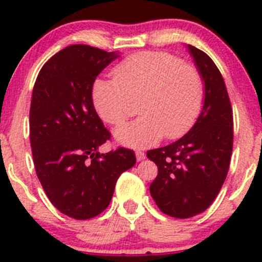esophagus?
Segmentation results:
<instances>
[{
	"mask_svg": "<svg viewBox=\"0 0 262 262\" xmlns=\"http://www.w3.org/2000/svg\"><path fill=\"white\" fill-rule=\"evenodd\" d=\"M144 158H145V154H144V151H141V150L136 151V159H138V161H143Z\"/></svg>",
	"mask_w": 262,
	"mask_h": 262,
	"instance_id": "34e87169",
	"label": "esophagus"
}]
</instances>
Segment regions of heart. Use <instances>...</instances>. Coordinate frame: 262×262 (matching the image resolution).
Segmentation results:
<instances>
[{
	"label": "heart",
	"mask_w": 262,
	"mask_h": 262,
	"mask_svg": "<svg viewBox=\"0 0 262 262\" xmlns=\"http://www.w3.org/2000/svg\"><path fill=\"white\" fill-rule=\"evenodd\" d=\"M113 78L94 83L92 104L104 122L118 126L133 111V100L140 98L139 112L143 116L116 131V139L123 145L145 148L164 135L179 138L190 128L201 112V73L168 52L131 55L114 67Z\"/></svg>",
	"instance_id": "1"
}]
</instances>
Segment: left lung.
Here are the masks:
<instances>
[{
	"instance_id": "obj_1",
	"label": "left lung",
	"mask_w": 262,
	"mask_h": 262,
	"mask_svg": "<svg viewBox=\"0 0 262 262\" xmlns=\"http://www.w3.org/2000/svg\"><path fill=\"white\" fill-rule=\"evenodd\" d=\"M188 50L204 82L203 108L186 135L146 151L158 167L151 196L162 212L176 219L210 207L228 175L233 150V109L223 76L206 52L191 45Z\"/></svg>"
}]
</instances>
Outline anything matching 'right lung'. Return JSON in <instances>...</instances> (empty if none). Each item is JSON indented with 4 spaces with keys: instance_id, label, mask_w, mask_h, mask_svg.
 Returning a JSON list of instances; mask_svg holds the SVG:
<instances>
[{
    "instance_id": "1",
    "label": "right lung",
    "mask_w": 262,
    "mask_h": 262,
    "mask_svg": "<svg viewBox=\"0 0 262 262\" xmlns=\"http://www.w3.org/2000/svg\"><path fill=\"white\" fill-rule=\"evenodd\" d=\"M117 58V52L72 45L45 63L32 92L29 138L37 178L55 207L76 220L103 212L121 173L136 163L129 149L99 151L111 133L94 108L91 91Z\"/></svg>"
}]
</instances>
